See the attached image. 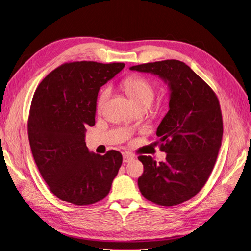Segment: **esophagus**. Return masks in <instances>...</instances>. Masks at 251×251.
Returning <instances> with one entry per match:
<instances>
[{
	"label": "esophagus",
	"instance_id": "esophagus-1",
	"mask_svg": "<svg viewBox=\"0 0 251 251\" xmlns=\"http://www.w3.org/2000/svg\"><path fill=\"white\" fill-rule=\"evenodd\" d=\"M132 160H133V156L131 155V154H128V153H124L123 154V162L124 163H128V162L132 161Z\"/></svg>",
	"mask_w": 251,
	"mask_h": 251
}]
</instances>
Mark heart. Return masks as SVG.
<instances>
[{
	"label": "heart",
	"instance_id": "b5f03b06",
	"mask_svg": "<svg viewBox=\"0 0 251 251\" xmlns=\"http://www.w3.org/2000/svg\"><path fill=\"white\" fill-rule=\"evenodd\" d=\"M123 88L127 92L137 108L149 109L152 103L155 96V88L153 84L148 79L140 76H130L123 80ZM112 89L110 86H103L100 88L97 98V110L103 111L108 100L111 97Z\"/></svg>",
	"mask_w": 251,
	"mask_h": 251
}]
</instances>
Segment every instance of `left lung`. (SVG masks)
Returning a JSON list of instances; mask_svg holds the SVG:
<instances>
[{
    "instance_id": "1",
    "label": "left lung",
    "mask_w": 251,
    "mask_h": 251,
    "mask_svg": "<svg viewBox=\"0 0 251 251\" xmlns=\"http://www.w3.org/2000/svg\"><path fill=\"white\" fill-rule=\"evenodd\" d=\"M131 70L159 75L170 87V110L157 127L160 150L167 153L156 163L139 155L143 174L141 194L162 206L190 200L204 186L216 164L223 137V118L215 91L178 60L132 66Z\"/></svg>"
}]
</instances>
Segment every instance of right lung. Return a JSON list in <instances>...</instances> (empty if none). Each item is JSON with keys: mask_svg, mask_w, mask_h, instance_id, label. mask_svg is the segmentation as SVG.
I'll use <instances>...</instances> for the list:
<instances>
[{"mask_svg": "<svg viewBox=\"0 0 251 251\" xmlns=\"http://www.w3.org/2000/svg\"><path fill=\"white\" fill-rule=\"evenodd\" d=\"M124 63H65L37 86L27 123L34 162L49 189L60 200L89 205L104 199L122 165V154L89 152L85 130L96 123L100 88Z\"/></svg>", "mask_w": 251, "mask_h": 251, "instance_id": "add662e5", "label": "right lung"}]
</instances>
